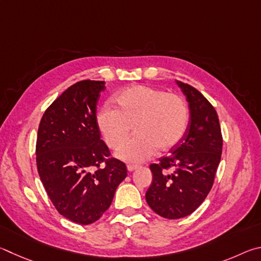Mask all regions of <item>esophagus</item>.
<instances>
[{"instance_id": "obj_1", "label": "esophagus", "mask_w": 261, "mask_h": 261, "mask_svg": "<svg viewBox=\"0 0 261 261\" xmlns=\"http://www.w3.org/2000/svg\"><path fill=\"white\" fill-rule=\"evenodd\" d=\"M138 168V166L136 165H127V171L128 172H133L134 170H136Z\"/></svg>"}]
</instances>
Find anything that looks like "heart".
Here are the masks:
<instances>
[{"instance_id":"heart-1","label":"heart","mask_w":261,"mask_h":261,"mask_svg":"<svg viewBox=\"0 0 261 261\" xmlns=\"http://www.w3.org/2000/svg\"><path fill=\"white\" fill-rule=\"evenodd\" d=\"M119 109L104 105L96 116L100 135L112 150L126 142L134 127L135 138L117 152L125 162L141 163L154 153L168 152L184 139L188 126V108L176 94L136 85L117 96Z\"/></svg>"}]
</instances>
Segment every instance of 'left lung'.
Here are the masks:
<instances>
[{"label": "left lung", "instance_id": "8db88e82", "mask_svg": "<svg viewBox=\"0 0 261 261\" xmlns=\"http://www.w3.org/2000/svg\"><path fill=\"white\" fill-rule=\"evenodd\" d=\"M176 84L189 105V123L170 156L150 165L153 179L145 194L149 206L166 219L189 216L204 202L222 152L221 128L212 104L194 87L181 81Z\"/></svg>", "mask_w": 261, "mask_h": 261}]
</instances>
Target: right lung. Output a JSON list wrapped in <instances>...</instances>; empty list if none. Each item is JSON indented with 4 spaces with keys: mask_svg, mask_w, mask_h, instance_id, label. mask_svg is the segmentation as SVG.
Masks as SVG:
<instances>
[{
    "mask_svg": "<svg viewBox=\"0 0 261 261\" xmlns=\"http://www.w3.org/2000/svg\"><path fill=\"white\" fill-rule=\"evenodd\" d=\"M104 89V81L94 80L68 87L45 110L36 139L44 189L57 211L79 225L103 216L127 176L125 164L110 158L96 125V105Z\"/></svg>",
    "mask_w": 261,
    "mask_h": 261,
    "instance_id": "1",
    "label": "right lung"
}]
</instances>
